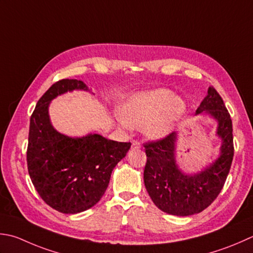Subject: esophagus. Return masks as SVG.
I'll return each mask as SVG.
<instances>
[{
  "instance_id": "34e87169",
  "label": "esophagus",
  "mask_w": 253,
  "mask_h": 253,
  "mask_svg": "<svg viewBox=\"0 0 253 253\" xmlns=\"http://www.w3.org/2000/svg\"><path fill=\"white\" fill-rule=\"evenodd\" d=\"M131 147H132V149L138 150V149H140V148H141V143L139 141H137V140H133Z\"/></svg>"
}]
</instances>
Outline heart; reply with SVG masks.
<instances>
[{"label":"heart","instance_id":"heart-1","mask_svg":"<svg viewBox=\"0 0 253 253\" xmlns=\"http://www.w3.org/2000/svg\"><path fill=\"white\" fill-rule=\"evenodd\" d=\"M186 112V104L171 91L139 92L124 102L116 120L122 127H142L151 139H162L174 129Z\"/></svg>","mask_w":253,"mask_h":253}]
</instances>
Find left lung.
<instances>
[{
    "mask_svg": "<svg viewBox=\"0 0 253 253\" xmlns=\"http://www.w3.org/2000/svg\"><path fill=\"white\" fill-rule=\"evenodd\" d=\"M202 113L218 123L216 133L221 146L219 157L201 172L186 174L179 169L175 160L176 132L143 145L147 155L145 186L155 205L167 214L190 216L203 211L216 200L228 176L234 158L232 123L224 101L212 86L195 114Z\"/></svg>",
    "mask_w": 253,
    "mask_h": 253,
    "instance_id": "left-lung-1",
    "label": "left lung"
}]
</instances>
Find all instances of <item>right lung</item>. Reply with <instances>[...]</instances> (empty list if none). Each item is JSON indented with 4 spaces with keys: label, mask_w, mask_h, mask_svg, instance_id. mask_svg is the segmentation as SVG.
Wrapping results in <instances>:
<instances>
[{
    "label": "right lung",
    "mask_w": 253,
    "mask_h": 253,
    "mask_svg": "<svg viewBox=\"0 0 253 253\" xmlns=\"http://www.w3.org/2000/svg\"><path fill=\"white\" fill-rule=\"evenodd\" d=\"M90 91L80 80L63 79L39 98L31 116L27 167L43 202L63 214L91 209L105 193L114 168L131 146L97 133L72 138L58 132L49 118V104L68 91Z\"/></svg>",
    "instance_id": "1"
}]
</instances>
